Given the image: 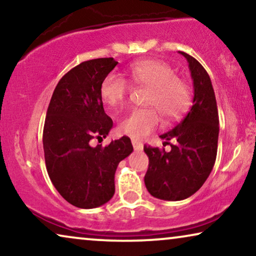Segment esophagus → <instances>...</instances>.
<instances>
[{"label": "esophagus", "mask_w": 256, "mask_h": 256, "mask_svg": "<svg viewBox=\"0 0 256 256\" xmlns=\"http://www.w3.org/2000/svg\"><path fill=\"white\" fill-rule=\"evenodd\" d=\"M132 148L134 150H142L143 149V143H141L138 140H132Z\"/></svg>", "instance_id": "esophagus-1"}]
</instances>
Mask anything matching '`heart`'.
I'll list each match as a JSON object with an SVG mask.
<instances>
[{"instance_id":"heart-1","label":"heart","mask_w":256,"mask_h":256,"mask_svg":"<svg viewBox=\"0 0 256 256\" xmlns=\"http://www.w3.org/2000/svg\"><path fill=\"white\" fill-rule=\"evenodd\" d=\"M128 74L136 85L152 88L146 104L155 107L166 121L183 116L190 107V86L185 80L178 78L176 70L169 62L160 59L138 60L130 65ZM128 92L127 80L116 73L108 74L100 86L104 102L113 108L124 102ZM156 111L154 108L132 110L121 118L118 129L132 138H144L160 124V114Z\"/></svg>"}]
</instances>
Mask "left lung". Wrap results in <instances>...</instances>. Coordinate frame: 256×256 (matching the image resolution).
I'll return each mask as SVG.
<instances>
[{
	"instance_id": "8db88e82",
	"label": "left lung",
	"mask_w": 256,
	"mask_h": 256,
	"mask_svg": "<svg viewBox=\"0 0 256 256\" xmlns=\"http://www.w3.org/2000/svg\"><path fill=\"white\" fill-rule=\"evenodd\" d=\"M194 96L192 107L174 129L160 135L171 150L144 146L149 166L144 176L146 190L163 200H183L202 186L214 166L219 136V116L214 90L206 70L185 52ZM175 142L174 145L170 140Z\"/></svg>"
}]
</instances>
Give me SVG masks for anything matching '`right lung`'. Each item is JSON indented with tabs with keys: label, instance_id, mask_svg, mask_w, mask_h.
Segmentation results:
<instances>
[{
	"label": "right lung",
	"instance_id": "right-lung-1",
	"mask_svg": "<svg viewBox=\"0 0 256 256\" xmlns=\"http://www.w3.org/2000/svg\"><path fill=\"white\" fill-rule=\"evenodd\" d=\"M116 65L114 58H98L70 70L56 86L46 112L43 146L48 177L62 197L79 208L110 200L118 163L132 152L128 136L106 146H92L113 127L100 86Z\"/></svg>",
	"mask_w": 256,
	"mask_h": 256
}]
</instances>
